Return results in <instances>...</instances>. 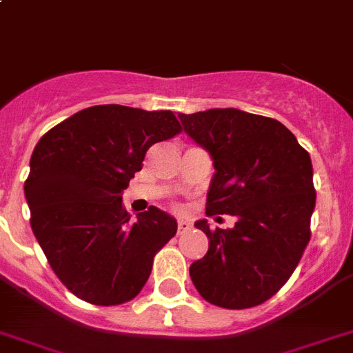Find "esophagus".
Instances as JSON below:
<instances>
[{
    "mask_svg": "<svg viewBox=\"0 0 353 353\" xmlns=\"http://www.w3.org/2000/svg\"><path fill=\"white\" fill-rule=\"evenodd\" d=\"M190 222L188 221H183V219H179V221H177V233H179V235H181V233H185V232H188V230H190Z\"/></svg>",
    "mask_w": 353,
    "mask_h": 353,
    "instance_id": "esophagus-1",
    "label": "esophagus"
}]
</instances>
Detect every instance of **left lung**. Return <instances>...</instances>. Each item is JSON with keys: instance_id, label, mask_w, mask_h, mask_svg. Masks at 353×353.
Wrapping results in <instances>:
<instances>
[{"instance_id": "1", "label": "left lung", "mask_w": 353, "mask_h": 353, "mask_svg": "<svg viewBox=\"0 0 353 353\" xmlns=\"http://www.w3.org/2000/svg\"><path fill=\"white\" fill-rule=\"evenodd\" d=\"M179 120L213 159L206 215L236 217L232 230L195 222L210 245L190 265L192 282L222 309L263 303L285 285L310 241L316 190L309 152L278 120L239 109L179 112Z\"/></svg>"}]
</instances>
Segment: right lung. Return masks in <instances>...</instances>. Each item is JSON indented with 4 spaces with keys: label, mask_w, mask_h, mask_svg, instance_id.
<instances>
[{
    "label": "right lung",
    "mask_w": 353,
    "mask_h": 353,
    "mask_svg": "<svg viewBox=\"0 0 353 353\" xmlns=\"http://www.w3.org/2000/svg\"><path fill=\"white\" fill-rule=\"evenodd\" d=\"M179 132L172 111L108 103L75 112L35 145L25 181L32 232L77 298L120 305L147 283L177 222L156 206L131 222L121 192L145 152Z\"/></svg>",
    "instance_id": "right-lung-1"
}]
</instances>
